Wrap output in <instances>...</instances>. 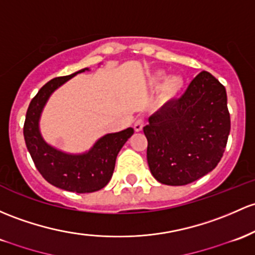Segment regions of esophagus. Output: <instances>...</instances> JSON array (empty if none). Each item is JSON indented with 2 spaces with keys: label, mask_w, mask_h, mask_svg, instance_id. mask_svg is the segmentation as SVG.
<instances>
[{
  "label": "esophagus",
  "mask_w": 255,
  "mask_h": 255,
  "mask_svg": "<svg viewBox=\"0 0 255 255\" xmlns=\"http://www.w3.org/2000/svg\"><path fill=\"white\" fill-rule=\"evenodd\" d=\"M142 127H144V121H142L141 119H138L135 123H134V130H135V132H141Z\"/></svg>",
  "instance_id": "esophagus-1"
}]
</instances>
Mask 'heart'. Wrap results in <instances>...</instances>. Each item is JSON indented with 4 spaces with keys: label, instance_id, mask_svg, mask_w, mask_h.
I'll return each instance as SVG.
<instances>
[{
    "label": "heart",
    "instance_id": "1",
    "mask_svg": "<svg viewBox=\"0 0 255 255\" xmlns=\"http://www.w3.org/2000/svg\"><path fill=\"white\" fill-rule=\"evenodd\" d=\"M149 82L152 87H159L161 88V98L163 102H170V100L175 99L180 92L183 91L184 82L183 77L179 75H170L166 77V74L163 71H155L149 77Z\"/></svg>",
    "mask_w": 255,
    "mask_h": 255
}]
</instances>
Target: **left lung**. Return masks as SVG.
I'll return each mask as SVG.
<instances>
[{
    "mask_svg": "<svg viewBox=\"0 0 255 255\" xmlns=\"http://www.w3.org/2000/svg\"><path fill=\"white\" fill-rule=\"evenodd\" d=\"M144 133L147 163L158 183L180 186L202 178L219 163L230 134L225 87L200 72L180 99L149 117Z\"/></svg>",
    "mask_w": 255,
    "mask_h": 255,
    "instance_id": "8db88e82",
    "label": "left lung"
}]
</instances>
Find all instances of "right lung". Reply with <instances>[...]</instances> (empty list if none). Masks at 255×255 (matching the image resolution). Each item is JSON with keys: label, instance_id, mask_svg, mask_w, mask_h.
I'll return each instance as SVG.
<instances>
[{"label": "right lung", "instance_id": "obj_1", "mask_svg": "<svg viewBox=\"0 0 255 255\" xmlns=\"http://www.w3.org/2000/svg\"><path fill=\"white\" fill-rule=\"evenodd\" d=\"M85 71H89V68L47 82L30 103L24 123L25 144L42 177L52 185L77 194L94 192L108 185L120 150L134 133L132 127L108 133L100 136L91 149L80 153L66 152L44 140L40 121L47 102L59 87Z\"/></svg>", "mask_w": 255, "mask_h": 255}]
</instances>
